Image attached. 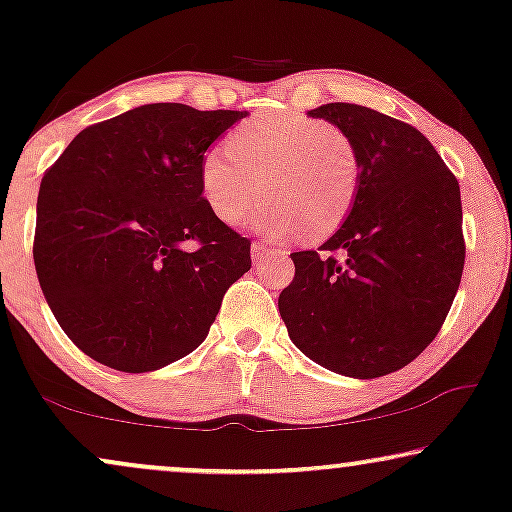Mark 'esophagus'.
<instances>
[{
	"instance_id": "34e87169",
	"label": "esophagus",
	"mask_w": 512,
	"mask_h": 512,
	"mask_svg": "<svg viewBox=\"0 0 512 512\" xmlns=\"http://www.w3.org/2000/svg\"><path fill=\"white\" fill-rule=\"evenodd\" d=\"M268 254H275V247H270L268 242H254V244H251V261H254L256 265L261 263ZM277 254H284V251L277 249Z\"/></svg>"
}]
</instances>
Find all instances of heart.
Listing matches in <instances>:
<instances>
[{
	"mask_svg": "<svg viewBox=\"0 0 512 512\" xmlns=\"http://www.w3.org/2000/svg\"><path fill=\"white\" fill-rule=\"evenodd\" d=\"M359 186L354 139L303 114L249 118L228 137V149H209L200 163L202 198L228 226L247 219L263 188L270 191L254 223L272 235L303 228L312 240L333 235L352 212Z\"/></svg>",
	"mask_w": 512,
	"mask_h": 512,
	"instance_id": "1",
	"label": "heart"
}]
</instances>
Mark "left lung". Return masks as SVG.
I'll use <instances>...</instances> for the list:
<instances>
[{
  "instance_id": "8db88e82",
  "label": "left lung",
  "mask_w": 512,
  "mask_h": 512,
  "mask_svg": "<svg viewBox=\"0 0 512 512\" xmlns=\"http://www.w3.org/2000/svg\"><path fill=\"white\" fill-rule=\"evenodd\" d=\"M307 114L354 139L361 186L321 254H291L296 275L279 293V314L314 363L373 380L417 359L457 296L466 258L459 181L398 118L349 102Z\"/></svg>"
}]
</instances>
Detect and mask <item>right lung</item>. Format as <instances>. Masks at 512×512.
I'll return each instance as SVG.
<instances>
[{
    "mask_svg": "<svg viewBox=\"0 0 512 512\" xmlns=\"http://www.w3.org/2000/svg\"><path fill=\"white\" fill-rule=\"evenodd\" d=\"M247 111L158 102L88 125L41 179L34 268L67 338L149 373L207 338L251 242L207 207L200 163Z\"/></svg>",
    "mask_w": 512,
    "mask_h": 512,
    "instance_id": "obj_1",
    "label": "right lung"
}]
</instances>
